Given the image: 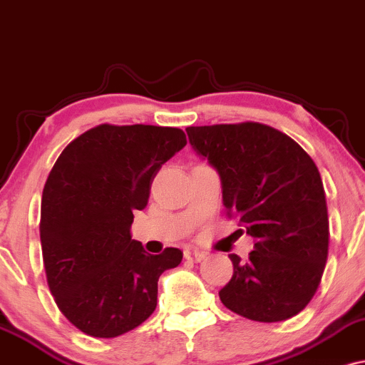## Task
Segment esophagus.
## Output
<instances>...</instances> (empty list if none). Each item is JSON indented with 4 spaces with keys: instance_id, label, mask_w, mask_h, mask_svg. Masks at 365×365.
Here are the masks:
<instances>
[{
    "instance_id": "34e87169",
    "label": "esophagus",
    "mask_w": 365,
    "mask_h": 365,
    "mask_svg": "<svg viewBox=\"0 0 365 365\" xmlns=\"http://www.w3.org/2000/svg\"><path fill=\"white\" fill-rule=\"evenodd\" d=\"M184 258L187 261H192V263H200V261L205 259V255L203 252L190 250V247H187V250H184Z\"/></svg>"
}]
</instances>
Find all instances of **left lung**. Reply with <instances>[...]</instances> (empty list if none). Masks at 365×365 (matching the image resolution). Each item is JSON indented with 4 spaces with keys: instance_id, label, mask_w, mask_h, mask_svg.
<instances>
[{
    "instance_id": "8db88e82",
    "label": "left lung",
    "mask_w": 365,
    "mask_h": 365,
    "mask_svg": "<svg viewBox=\"0 0 365 365\" xmlns=\"http://www.w3.org/2000/svg\"><path fill=\"white\" fill-rule=\"evenodd\" d=\"M192 150L217 170L222 201L255 239L218 292L227 309L261 323L299 314L328 258L327 196L318 167L290 136L259 123L186 128Z\"/></svg>"
}]
</instances>
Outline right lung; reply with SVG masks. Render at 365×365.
Segmentation results:
<instances>
[{
	"mask_svg": "<svg viewBox=\"0 0 365 365\" xmlns=\"http://www.w3.org/2000/svg\"><path fill=\"white\" fill-rule=\"evenodd\" d=\"M184 145L178 128L101 124L73 140L49 173L38 227L47 284L85 335L140 327L157 307L158 277L181 263L178 247L148 255L131 224L162 164Z\"/></svg>",
	"mask_w": 365,
	"mask_h": 365,
	"instance_id": "1",
	"label": "right lung"
}]
</instances>
